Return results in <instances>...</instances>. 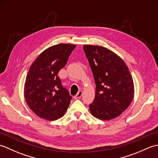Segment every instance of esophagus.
<instances>
[{
	"instance_id": "1",
	"label": "esophagus",
	"mask_w": 158,
	"mask_h": 158,
	"mask_svg": "<svg viewBox=\"0 0 158 158\" xmlns=\"http://www.w3.org/2000/svg\"><path fill=\"white\" fill-rule=\"evenodd\" d=\"M82 94H83V92L81 91V90H80V91H79L78 93L77 94L76 96H74V98H75V99H79V98H81Z\"/></svg>"
}]
</instances>
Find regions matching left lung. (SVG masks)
<instances>
[{
	"mask_svg": "<svg viewBox=\"0 0 158 158\" xmlns=\"http://www.w3.org/2000/svg\"><path fill=\"white\" fill-rule=\"evenodd\" d=\"M83 50L96 83L90 112L101 120L115 118L132 101L135 89L130 70L119 56L106 48L85 45Z\"/></svg>",
	"mask_w": 158,
	"mask_h": 158,
	"instance_id": "left-lung-1",
	"label": "left lung"
}]
</instances>
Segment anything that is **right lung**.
Segmentation results:
<instances>
[{
	"label": "right lung",
	"mask_w": 158,
	"mask_h": 158,
	"mask_svg": "<svg viewBox=\"0 0 158 158\" xmlns=\"http://www.w3.org/2000/svg\"><path fill=\"white\" fill-rule=\"evenodd\" d=\"M76 45L60 43L46 49L30 67L24 84V98L36 115L49 121L62 117L72 96L62 85L58 73Z\"/></svg>",
	"instance_id": "right-lung-1"
}]
</instances>
